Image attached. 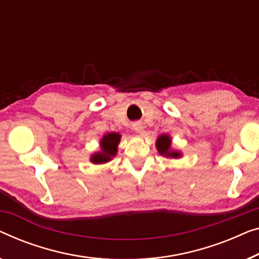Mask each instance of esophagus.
<instances>
[{
  "instance_id": "obj_1",
  "label": "esophagus",
  "mask_w": 259,
  "mask_h": 259,
  "mask_svg": "<svg viewBox=\"0 0 259 259\" xmlns=\"http://www.w3.org/2000/svg\"><path fill=\"white\" fill-rule=\"evenodd\" d=\"M132 127H133V130L136 131V132H138V133H141L142 130H144V127H142L141 122H134L133 125H132Z\"/></svg>"
}]
</instances>
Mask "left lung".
I'll use <instances>...</instances> for the list:
<instances>
[{
    "label": "left lung",
    "instance_id": "obj_1",
    "mask_svg": "<svg viewBox=\"0 0 259 259\" xmlns=\"http://www.w3.org/2000/svg\"><path fill=\"white\" fill-rule=\"evenodd\" d=\"M156 148H157V151H159L160 154H163V155L170 156V157H179L180 156L179 152L170 151V138L166 136V134L157 138Z\"/></svg>",
    "mask_w": 259,
    "mask_h": 259
}]
</instances>
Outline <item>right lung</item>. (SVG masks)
Segmentation results:
<instances>
[{
    "mask_svg": "<svg viewBox=\"0 0 259 259\" xmlns=\"http://www.w3.org/2000/svg\"><path fill=\"white\" fill-rule=\"evenodd\" d=\"M120 141V134L118 133H108L105 136L100 145H102V152L96 153L91 157V161L93 163H105L112 159V156L117 154L118 151V144Z\"/></svg>",
    "mask_w": 259,
    "mask_h": 259,
    "instance_id": "add662e5",
    "label": "right lung"
}]
</instances>
